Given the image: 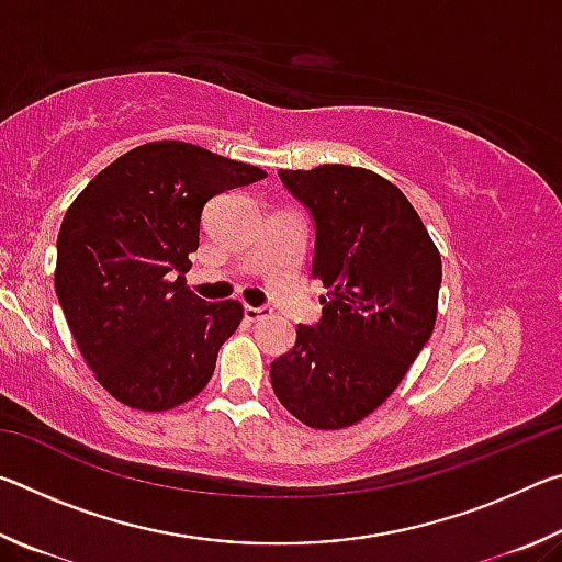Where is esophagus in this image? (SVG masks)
Wrapping results in <instances>:
<instances>
[{"instance_id": "34e87169", "label": "esophagus", "mask_w": 562, "mask_h": 562, "mask_svg": "<svg viewBox=\"0 0 562 562\" xmlns=\"http://www.w3.org/2000/svg\"><path fill=\"white\" fill-rule=\"evenodd\" d=\"M243 315L247 322H260V319H268L272 312H270V307H252V304H245Z\"/></svg>"}]
</instances>
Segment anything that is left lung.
<instances>
[{"label":"left lung","mask_w":562,"mask_h":562,"mask_svg":"<svg viewBox=\"0 0 562 562\" xmlns=\"http://www.w3.org/2000/svg\"><path fill=\"white\" fill-rule=\"evenodd\" d=\"M315 221L322 319L272 361V392L312 429H345L382 406L436 325L441 255L406 195L374 170H278Z\"/></svg>","instance_id":"obj_1"}]
</instances>
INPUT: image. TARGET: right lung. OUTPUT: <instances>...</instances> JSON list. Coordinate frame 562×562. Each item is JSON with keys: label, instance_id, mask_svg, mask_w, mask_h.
<instances>
[{"label": "right lung", "instance_id": "obj_1", "mask_svg": "<svg viewBox=\"0 0 562 562\" xmlns=\"http://www.w3.org/2000/svg\"><path fill=\"white\" fill-rule=\"evenodd\" d=\"M262 168L183 140L128 150L81 190L56 240V297L99 384L121 404L168 412L198 396L243 319L237 300L186 288L205 203Z\"/></svg>", "mask_w": 562, "mask_h": 562}]
</instances>
